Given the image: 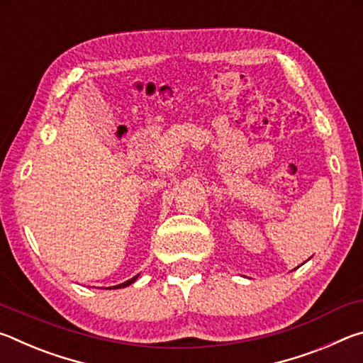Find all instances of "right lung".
<instances>
[{"mask_svg":"<svg viewBox=\"0 0 363 363\" xmlns=\"http://www.w3.org/2000/svg\"><path fill=\"white\" fill-rule=\"evenodd\" d=\"M138 279V275L136 277H133V279H130V280H126V281H123V284H120V285H116V286H112V288H125V286H128V285H131L134 280Z\"/></svg>","mask_w":363,"mask_h":363,"instance_id":"obj_1","label":"right lung"}]
</instances>
